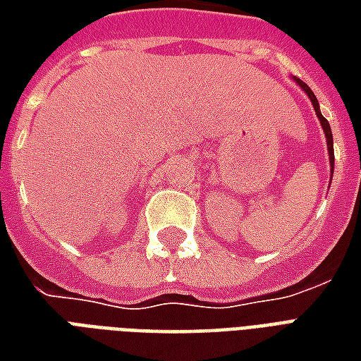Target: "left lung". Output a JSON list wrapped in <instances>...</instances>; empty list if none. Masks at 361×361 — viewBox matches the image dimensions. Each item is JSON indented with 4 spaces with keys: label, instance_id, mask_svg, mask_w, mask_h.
Wrapping results in <instances>:
<instances>
[{
    "label": "left lung",
    "instance_id": "8db88e82",
    "mask_svg": "<svg viewBox=\"0 0 361 361\" xmlns=\"http://www.w3.org/2000/svg\"><path fill=\"white\" fill-rule=\"evenodd\" d=\"M294 81L300 85L303 89V92L310 96L311 104H313V108H315V114H317L319 121H321V127H323V131H325V137H326V149H329V162H331V176H333V168H334V149H333V133H331V126H329V121H326L325 118H323V114H321V110H319V102L317 98H315V94L311 92V89L305 85V82L302 81V79H295Z\"/></svg>",
    "mask_w": 361,
    "mask_h": 361
}]
</instances>
